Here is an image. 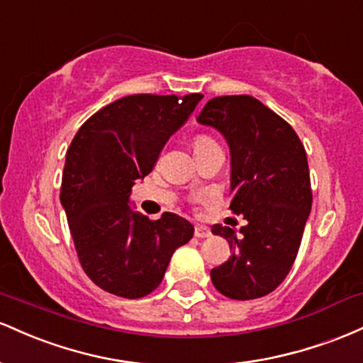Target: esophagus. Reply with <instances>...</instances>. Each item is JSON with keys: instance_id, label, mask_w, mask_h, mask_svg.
Wrapping results in <instances>:
<instances>
[{"instance_id": "34e87169", "label": "esophagus", "mask_w": 363, "mask_h": 363, "mask_svg": "<svg viewBox=\"0 0 363 363\" xmlns=\"http://www.w3.org/2000/svg\"><path fill=\"white\" fill-rule=\"evenodd\" d=\"M194 235L197 236V238H209V236H211V230H209V228H207V226L199 225V226H195Z\"/></svg>"}]
</instances>
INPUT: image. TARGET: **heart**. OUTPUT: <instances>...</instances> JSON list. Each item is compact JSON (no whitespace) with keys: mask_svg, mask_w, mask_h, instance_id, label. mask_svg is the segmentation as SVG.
<instances>
[{"mask_svg":"<svg viewBox=\"0 0 363 363\" xmlns=\"http://www.w3.org/2000/svg\"><path fill=\"white\" fill-rule=\"evenodd\" d=\"M209 144H214V140L211 137H207V135H197L194 138V147L195 149H202V147H206V145H209Z\"/></svg>","mask_w":363,"mask_h":363,"instance_id":"1","label":"heart"}]
</instances>
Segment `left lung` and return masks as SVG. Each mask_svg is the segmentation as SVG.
Instances as JSON below:
<instances>
[{
    "mask_svg": "<svg viewBox=\"0 0 363 363\" xmlns=\"http://www.w3.org/2000/svg\"><path fill=\"white\" fill-rule=\"evenodd\" d=\"M197 121L221 132L230 145V209L247 221L238 235L213 226L233 254L211 279L228 298H260L283 283L298 254L312 207L307 154L295 130L252 96L214 97Z\"/></svg>",
    "mask_w": 363,
    "mask_h": 363,
    "instance_id": "1",
    "label": "left lung"
}]
</instances>
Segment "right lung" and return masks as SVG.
<instances>
[{"mask_svg":"<svg viewBox=\"0 0 363 363\" xmlns=\"http://www.w3.org/2000/svg\"><path fill=\"white\" fill-rule=\"evenodd\" d=\"M202 97H121L73 137L60 201L82 269L104 291L123 298L149 295L161 284L173 252L194 236L185 218L164 213L150 221L128 203L135 180L152 171L168 138Z\"/></svg>","mask_w":363,"mask_h":363,"instance_id":"obj_1","label":"right lung"}]
</instances>
